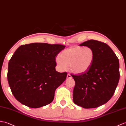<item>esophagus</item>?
Instances as JSON below:
<instances>
[{"instance_id":"obj_1","label":"esophagus","mask_w":126,"mask_h":126,"mask_svg":"<svg viewBox=\"0 0 126 126\" xmlns=\"http://www.w3.org/2000/svg\"><path fill=\"white\" fill-rule=\"evenodd\" d=\"M72 78V77H71V76L70 75V74H68V75H67V76H66V78H68V79H69V78Z\"/></svg>"}]
</instances>
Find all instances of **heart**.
I'll return each instance as SVG.
<instances>
[{"label":"heart","instance_id":"obj_1","mask_svg":"<svg viewBox=\"0 0 126 126\" xmlns=\"http://www.w3.org/2000/svg\"><path fill=\"white\" fill-rule=\"evenodd\" d=\"M94 51L90 47H72L62 51L60 57H56V63L61 70L67 68L72 73L82 74L87 72L94 62Z\"/></svg>","mask_w":126,"mask_h":126}]
</instances>
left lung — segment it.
<instances>
[{
	"label": "left lung",
	"instance_id": "left-lung-1",
	"mask_svg": "<svg viewBox=\"0 0 126 126\" xmlns=\"http://www.w3.org/2000/svg\"><path fill=\"white\" fill-rule=\"evenodd\" d=\"M79 46L92 48L95 57L87 72L71 75L75 81L73 100L84 109L98 107L110 100L115 92L120 78L119 59L105 43L90 40Z\"/></svg>",
	"mask_w": 126,
	"mask_h": 126
}]
</instances>
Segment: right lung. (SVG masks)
Returning a JSON list of instances; mask_svg holds the SVG:
<instances>
[{
	"label": "right lung",
	"mask_w": 126,
	"mask_h": 126,
	"mask_svg": "<svg viewBox=\"0 0 126 126\" xmlns=\"http://www.w3.org/2000/svg\"><path fill=\"white\" fill-rule=\"evenodd\" d=\"M65 47L33 43L16 50L8 62L7 79L17 101L34 109L51 103L55 90L66 78V72L55 69L56 56Z\"/></svg>",
	"instance_id": "right-lung-1"
}]
</instances>
